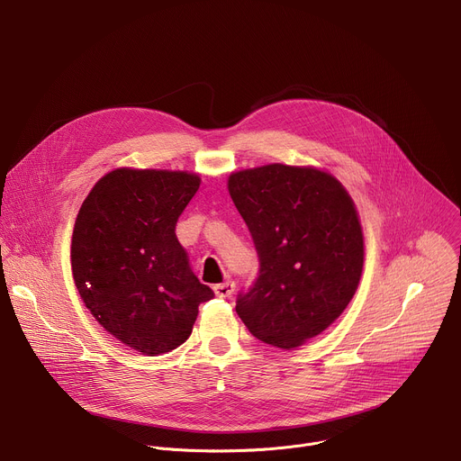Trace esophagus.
Returning <instances> with one entry per match:
<instances>
[{
  "instance_id": "1",
  "label": "esophagus",
  "mask_w": 461,
  "mask_h": 461,
  "mask_svg": "<svg viewBox=\"0 0 461 461\" xmlns=\"http://www.w3.org/2000/svg\"><path fill=\"white\" fill-rule=\"evenodd\" d=\"M213 290H215L217 297L226 299V297H231V295H233V292H235V283H233V281H226V283H222V285H215Z\"/></svg>"
}]
</instances>
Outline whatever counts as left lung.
Wrapping results in <instances>:
<instances>
[{
  "label": "left lung",
  "mask_w": 461,
  "mask_h": 461,
  "mask_svg": "<svg viewBox=\"0 0 461 461\" xmlns=\"http://www.w3.org/2000/svg\"><path fill=\"white\" fill-rule=\"evenodd\" d=\"M228 189L260 265L235 310L257 339L301 347L343 313L359 285L363 231L350 194L332 175L285 164L233 173Z\"/></svg>",
  "instance_id": "8db88e82"
}]
</instances>
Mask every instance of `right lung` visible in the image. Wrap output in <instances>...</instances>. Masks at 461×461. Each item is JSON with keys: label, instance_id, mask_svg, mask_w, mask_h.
Wrapping results in <instances>:
<instances>
[{"label": "right lung", "instance_id": "obj_1", "mask_svg": "<svg viewBox=\"0 0 461 461\" xmlns=\"http://www.w3.org/2000/svg\"><path fill=\"white\" fill-rule=\"evenodd\" d=\"M199 185L185 171L114 169L77 217L71 267L80 297L109 334L146 356L180 347L199 304L215 297L175 233Z\"/></svg>", "mask_w": 461, "mask_h": 461}]
</instances>
